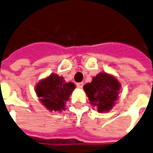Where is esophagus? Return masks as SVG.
<instances>
[{"mask_svg": "<svg viewBox=\"0 0 153 153\" xmlns=\"http://www.w3.org/2000/svg\"><path fill=\"white\" fill-rule=\"evenodd\" d=\"M83 82H78V83H76V86H77V88H82L83 87Z\"/></svg>", "mask_w": 153, "mask_h": 153, "instance_id": "esophagus-1", "label": "esophagus"}]
</instances>
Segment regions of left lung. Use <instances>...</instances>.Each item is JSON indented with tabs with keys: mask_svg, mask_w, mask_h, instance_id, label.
Masks as SVG:
<instances>
[{
	"mask_svg": "<svg viewBox=\"0 0 153 153\" xmlns=\"http://www.w3.org/2000/svg\"><path fill=\"white\" fill-rule=\"evenodd\" d=\"M121 84L114 76L100 72L93 76L90 83L84 85L83 89L90 103L96 106L98 112H108L115 105Z\"/></svg>",
	"mask_w": 153,
	"mask_h": 153,
	"instance_id": "8db88e82",
	"label": "left lung"
}]
</instances>
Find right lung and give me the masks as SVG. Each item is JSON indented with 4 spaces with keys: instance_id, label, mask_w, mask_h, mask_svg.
Listing matches in <instances>:
<instances>
[{
    "instance_id": "obj_1",
    "label": "right lung",
    "mask_w": 153,
    "mask_h": 153,
    "mask_svg": "<svg viewBox=\"0 0 153 153\" xmlns=\"http://www.w3.org/2000/svg\"><path fill=\"white\" fill-rule=\"evenodd\" d=\"M75 88L73 82H66L63 76L51 73L36 84L35 93L49 111L60 113L65 109V103Z\"/></svg>"
}]
</instances>
